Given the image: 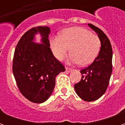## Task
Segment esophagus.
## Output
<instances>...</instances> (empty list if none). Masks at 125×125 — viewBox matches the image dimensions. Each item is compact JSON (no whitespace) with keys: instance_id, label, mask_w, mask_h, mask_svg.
Listing matches in <instances>:
<instances>
[{"instance_id":"obj_1","label":"esophagus","mask_w":125,"mask_h":125,"mask_svg":"<svg viewBox=\"0 0 125 125\" xmlns=\"http://www.w3.org/2000/svg\"><path fill=\"white\" fill-rule=\"evenodd\" d=\"M65 70H66L67 72H70L71 71H72V69L69 68H65Z\"/></svg>"}]
</instances>
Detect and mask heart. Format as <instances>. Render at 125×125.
<instances>
[{"mask_svg":"<svg viewBox=\"0 0 125 125\" xmlns=\"http://www.w3.org/2000/svg\"><path fill=\"white\" fill-rule=\"evenodd\" d=\"M53 53L57 60H62L69 50L71 54L69 61L84 66L91 63L99 53L101 46L98 37L91 31L80 27L64 29L60 35L50 40Z\"/></svg>","mask_w":125,"mask_h":125,"instance_id":"obj_1","label":"heart"}]
</instances>
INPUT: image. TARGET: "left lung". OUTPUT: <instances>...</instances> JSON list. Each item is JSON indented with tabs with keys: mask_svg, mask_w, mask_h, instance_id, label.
Returning a JSON list of instances; mask_svg holds the SVG:
<instances>
[{
	"mask_svg": "<svg viewBox=\"0 0 125 125\" xmlns=\"http://www.w3.org/2000/svg\"><path fill=\"white\" fill-rule=\"evenodd\" d=\"M88 25L98 34L101 46L92 64L80 70L82 79L74 85V89L81 99L91 102L100 98L107 89L113 71V49L110 40L101 29L92 24Z\"/></svg>",
	"mask_w": 125,
	"mask_h": 125,
	"instance_id": "left-lung-1",
	"label": "left lung"
}]
</instances>
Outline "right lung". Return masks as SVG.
<instances>
[{
    "instance_id": "obj_1",
    "label": "right lung",
    "mask_w": 125,
    "mask_h": 125,
    "mask_svg": "<svg viewBox=\"0 0 125 125\" xmlns=\"http://www.w3.org/2000/svg\"><path fill=\"white\" fill-rule=\"evenodd\" d=\"M49 27L39 26L27 31L15 49L12 72L18 88L27 99L34 103L45 102L55 86V78L65 72L62 63L54 57L50 49ZM41 35L36 43V34Z\"/></svg>"
}]
</instances>
